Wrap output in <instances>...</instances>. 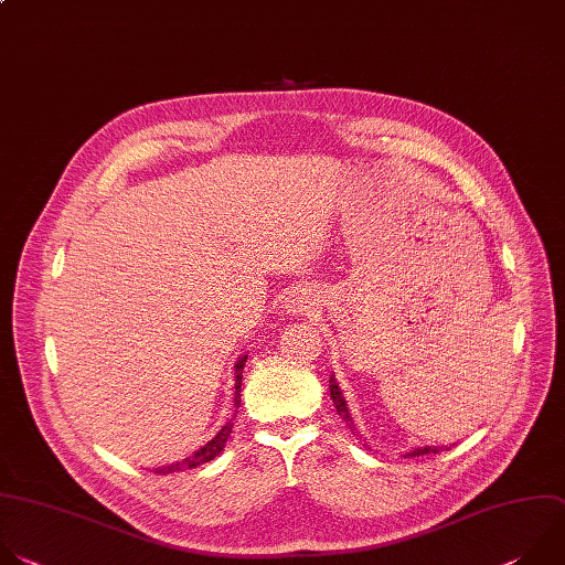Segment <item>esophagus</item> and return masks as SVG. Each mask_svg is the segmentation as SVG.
<instances>
[{"label": "esophagus", "instance_id": "1", "mask_svg": "<svg viewBox=\"0 0 565 565\" xmlns=\"http://www.w3.org/2000/svg\"><path fill=\"white\" fill-rule=\"evenodd\" d=\"M318 305L316 294L311 289H296L289 300H287V309L291 313H302V311H311Z\"/></svg>", "mask_w": 565, "mask_h": 565}]
</instances>
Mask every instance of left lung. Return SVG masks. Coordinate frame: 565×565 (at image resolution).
I'll return each instance as SVG.
<instances>
[{"label": "left lung", "instance_id": "8db88e82", "mask_svg": "<svg viewBox=\"0 0 565 565\" xmlns=\"http://www.w3.org/2000/svg\"><path fill=\"white\" fill-rule=\"evenodd\" d=\"M329 394H331V401H333V405H335L338 416H343V418L350 423L352 431H354V420H352V416H350L348 401L343 398L341 387H338V383H335L333 376L329 379ZM443 449H449V447H447V445H443V447H431V445H429V447H416V449H412V452L405 455V459H407V457H423V455H438V452H443Z\"/></svg>", "mask_w": 565, "mask_h": 565}]
</instances>
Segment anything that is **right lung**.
Returning a JSON list of instances; mask_svg holds the SVG:
<instances>
[{
    "label": "right lung",
    "mask_w": 565,
    "mask_h": 565,
    "mask_svg": "<svg viewBox=\"0 0 565 565\" xmlns=\"http://www.w3.org/2000/svg\"><path fill=\"white\" fill-rule=\"evenodd\" d=\"M245 363H247V354L241 356V361L236 363V392H234V407H236V414H238V407H241V385H243V370H245ZM234 418H236V416H234ZM234 418H232L227 425H222V429H220L209 443H204V445L198 449V452H193V455H189L186 459H180V461H175V463H171V466L156 468L153 472H156V475L184 472V470H191V468H198V466H202V463L213 461V459L222 452V449H224V443H227V438L232 436Z\"/></svg>",
    "instance_id": "add662e5"
}]
</instances>
